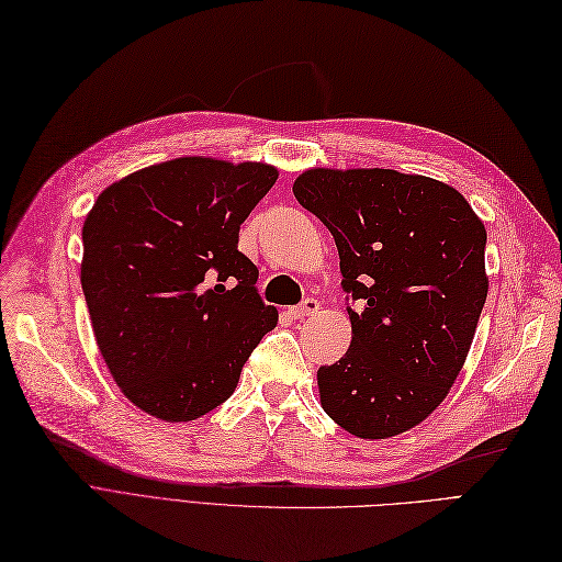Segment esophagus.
Wrapping results in <instances>:
<instances>
[{"label":"esophagus","mask_w":562,"mask_h":562,"mask_svg":"<svg viewBox=\"0 0 562 562\" xmlns=\"http://www.w3.org/2000/svg\"><path fill=\"white\" fill-rule=\"evenodd\" d=\"M316 312H318V300H314V297H307L305 302H302V305L291 307L293 318H305V316H312Z\"/></svg>","instance_id":"1"}]
</instances>
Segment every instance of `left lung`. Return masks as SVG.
<instances>
[{
	"mask_svg": "<svg viewBox=\"0 0 562 562\" xmlns=\"http://www.w3.org/2000/svg\"><path fill=\"white\" fill-rule=\"evenodd\" d=\"M293 193L336 238L352 342L316 371L324 412L361 439L412 430L457 381L487 300V232L463 195L397 170L302 172Z\"/></svg>",
	"mask_w": 562,
	"mask_h": 562,
	"instance_id": "1",
	"label": "left lung"
}]
</instances>
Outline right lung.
Returning <instances> with one entry per match:
<instances>
[{
    "mask_svg": "<svg viewBox=\"0 0 562 562\" xmlns=\"http://www.w3.org/2000/svg\"><path fill=\"white\" fill-rule=\"evenodd\" d=\"M277 177L265 162L175 158L115 181L89 210L80 279L94 338L142 412L205 416L277 326L238 250L240 224Z\"/></svg>",
    "mask_w": 562,
    "mask_h": 562,
    "instance_id": "add662e5",
    "label": "right lung"
}]
</instances>
